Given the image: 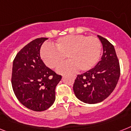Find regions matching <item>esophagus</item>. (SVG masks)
Instances as JSON below:
<instances>
[{
	"instance_id": "34e87169",
	"label": "esophagus",
	"mask_w": 131,
	"mask_h": 131,
	"mask_svg": "<svg viewBox=\"0 0 131 131\" xmlns=\"http://www.w3.org/2000/svg\"><path fill=\"white\" fill-rule=\"evenodd\" d=\"M73 78H74V79H75V75H73Z\"/></svg>"
}]
</instances>
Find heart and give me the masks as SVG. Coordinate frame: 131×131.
Listing matches in <instances>:
<instances>
[{"label":"heart","instance_id":"1","mask_svg":"<svg viewBox=\"0 0 131 131\" xmlns=\"http://www.w3.org/2000/svg\"><path fill=\"white\" fill-rule=\"evenodd\" d=\"M102 52V44L95 36L69 35L58 38L54 47L46 44L41 48V57L43 62L50 69H56L65 60L70 61L60 66L57 72L60 74L72 73L78 68L87 71L98 62Z\"/></svg>","mask_w":131,"mask_h":131}]
</instances>
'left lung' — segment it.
<instances>
[{"label":"left lung","instance_id":"obj_1","mask_svg":"<svg viewBox=\"0 0 131 131\" xmlns=\"http://www.w3.org/2000/svg\"><path fill=\"white\" fill-rule=\"evenodd\" d=\"M103 54L94 68L78 75L73 85L75 96L86 104H97L106 99L115 89L120 77V64L114 46L100 36Z\"/></svg>","mask_w":131,"mask_h":131}]
</instances>
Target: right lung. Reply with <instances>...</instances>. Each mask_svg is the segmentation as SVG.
<instances>
[{
    "label": "right lung",
    "instance_id": "add662e5",
    "mask_svg": "<svg viewBox=\"0 0 131 131\" xmlns=\"http://www.w3.org/2000/svg\"><path fill=\"white\" fill-rule=\"evenodd\" d=\"M48 38L33 40L16 55L13 63V90L17 98L28 109L47 110L55 101V88L62 79L45 65L40 58L42 43Z\"/></svg>",
    "mask_w": 131,
    "mask_h": 131
}]
</instances>
